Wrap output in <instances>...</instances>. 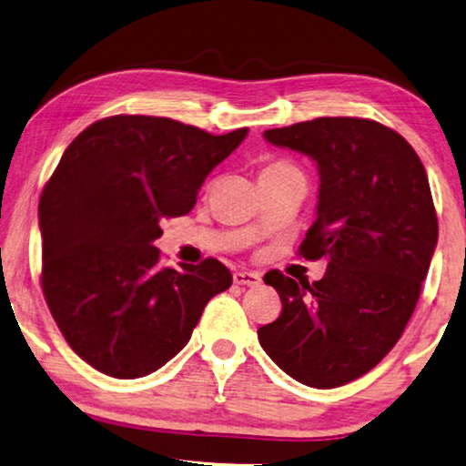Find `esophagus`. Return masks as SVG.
Returning a JSON list of instances; mask_svg holds the SVG:
<instances>
[{
	"label": "esophagus",
	"instance_id": "obj_1",
	"mask_svg": "<svg viewBox=\"0 0 466 466\" xmlns=\"http://www.w3.org/2000/svg\"><path fill=\"white\" fill-rule=\"evenodd\" d=\"M233 281L238 285H248V288H256L260 283V275L254 273V270H238L233 275Z\"/></svg>",
	"mask_w": 466,
	"mask_h": 466
}]
</instances>
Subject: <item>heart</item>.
Returning a JSON list of instances; mask_svg holds the SVG:
<instances>
[{
	"label": "heart",
	"mask_w": 466,
	"mask_h": 466,
	"mask_svg": "<svg viewBox=\"0 0 466 466\" xmlns=\"http://www.w3.org/2000/svg\"><path fill=\"white\" fill-rule=\"evenodd\" d=\"M293 167L285 160H270L260 168V175H270V173H283V170H291Z\"/></svg>",
	"instance_id": "b5f03b06"
}]
</instances>
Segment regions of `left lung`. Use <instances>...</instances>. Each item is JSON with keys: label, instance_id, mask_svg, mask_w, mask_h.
<instances>
[{"label": "left lung", "instance_id": "left-lung-1", "mask_svg": "<svg viewBox=\"0 0 466 466\" xmlns=\"http://www.w3.org/2000/svg\"><path fill=\"white\" fill-rule=\"evenodd\" d=\"M319 164L317 220L298 254L327 258L320 281L264 275L283 310L258 339L296 381L346 385L391 352L419 302L438 243V214L420 158L370 118L323 116L264 131Z\"/></svg>", "mask_w": 466, "mask_h": 466}]
</instances>
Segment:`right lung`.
I'll return each mask as SVG.
<instances>
[{
    "mask_svg": "<svg viewBox=\"0 0 466 466\" xmlns=\"http://www.w3.org/2000/svg\"><path fill=\"white\" fill-rule=\"evenodd\" d=\"M248 135L116 114L76 135L39 199L41 289L68 346L99 373L137 379L189 341L233 277L217 258L170 268L152 246Z\"/></svg>",
    "mask_w": 466,
    "mask_h": 466,
    "instance_id": "obj_1",
    "label": "right lung"
}]
</instances>
